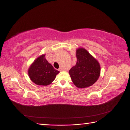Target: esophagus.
<instances>
[{"label": "esophagus", "mask_w": 130, "mask_h": 130, "mask_svg": "<svg viewBox=\"0 0 130 130\" xmlns=\"http://www.w3.org/2000/svg\"><path fill=\"white\" fill-rule=\"evenodd\" d=\"M59 70L60 71H62L63 70V69H62L61 68H60L59 69Z\"/></svg>", "instance_id": "1"}]
</instances>
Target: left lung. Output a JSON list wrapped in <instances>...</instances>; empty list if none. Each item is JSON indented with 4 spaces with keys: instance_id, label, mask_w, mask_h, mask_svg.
I'll list each match as a JSON object with an SVG mask.
<instances>
[{
    "instance_id": "8db88e82",
    "label": "left lung",
    "mask_w": 130,
    "mask_h": 130,
    "mask_svg": "<svg viewBox=\"0 0 130 130\" xmlns=\"http://www.w3.org/2000/svg\"><path fill=\"white\" fill-rule=\"evenodd\" d=\"M76 65L69 70L71 79L76 87H89L94 84L100 76V65L96 59L83 47L76 50Z\"/></svg>"
}]
</instances>
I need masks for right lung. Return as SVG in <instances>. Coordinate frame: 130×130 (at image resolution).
Masks as SVG:
<instances>
[{
  "label": "right lung",
  "mask_w": 130,
  "mask_h": 130,
  "mask_svg": "<svg viewBox=\"0 0 130 130\" xmlns=\"http://www.w3.org/2000/svg\"><path fill=\"white\" fill-rule=\"evenodd\" d=\"M59 71L55 69L43 54L35 60L30 66L28 74L30 79L37 85H47L54 80Z\"/></svg>",
  "instance_id": "add662e5"
}]
</instances>
